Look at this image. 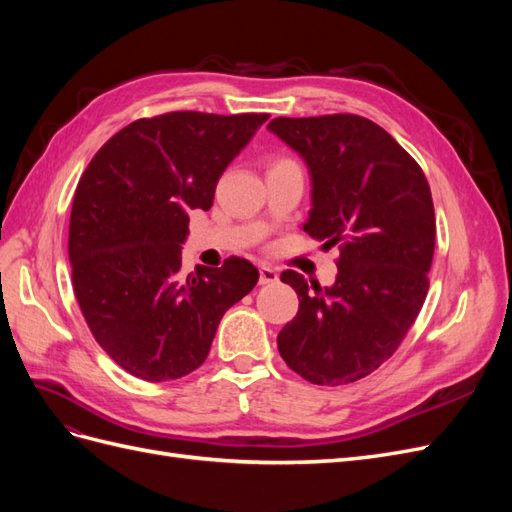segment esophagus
I'll return each instance as SVG.
<instances>
[{
    "mask_svg": "<svg viewBox=\"0 0 512 512\" xmlns=\"http://www.w3.org/2000/svg\"><path fill=\"white\" fill-rule=\"evenodd\" d=\"M258 273H260V277H258L260 284H273V282H277L275 269H271V267H267V265H260Z\"/></svg>",
    "mask_w": 512,
    "mask_h": 512,
    "instance_id": "1",
    "label": "esophagus"
}]
</instances>
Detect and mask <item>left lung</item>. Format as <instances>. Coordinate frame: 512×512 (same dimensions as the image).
Wrapping results in <instances>:
<instances>
[{"instance_id":"1","label":"left lung","mask_w":512,"mask_h":512,"mask_svg":"<svg viewBox=\"0 0 512 512\" xmlns=\"http://www.w3.org/2000/svg\"><path fill=\"white\" fill-rule=\"evenodd\" d=\"M269 130L312 175L305 232L327 250L339 247L329 288L282 273L299 312L277 348L312 384L356 382L391 359L425 303L436 245L429 183L389 132L359 115L277 117Z\"/></svg>"}]
</instances>
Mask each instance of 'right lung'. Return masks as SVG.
<instances>
[{"instance_id": "add662e5", "label": "right lung", "mask_w": 512, "mask_h": 512, "mask_svg": "<svg viewBox=\"0 0 512 512\" xmlns=\"http://www.w3.org/2000/svg\"><path fill=\"white\" fill-rule=\"evenodd\" d=\"M267 113L175 111L136 119L100 147L76 185L68 254L76 301L100 348L147 382L205 363L226 309L258 282L250 260L181 273L190 211Z\"/></svg>"}]
</instances>
